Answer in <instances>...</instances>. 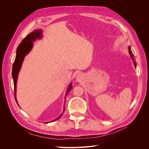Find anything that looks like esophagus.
I'll return each instance as SVG.
<instances>
[{
	"mask_svg": "<svg viewBox=\"0 0 149 149\" xmlns=\"http://www.w3.org/2000/svg\"><path fill=\"white\" fill-rule=\"evenodd\" d=\"M82 79H83V77H82L81 75H80V74H79V75H77V78H76V80H77V81L80 82V81L82 80Z\"/></svg>",
	"mask_w": 149,
	"mask_h": 149,
	"instance_id": "obj_1",
	"label": "esophagus"
}]
</instances>
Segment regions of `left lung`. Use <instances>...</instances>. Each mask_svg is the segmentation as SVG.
<instances>
[{"label":"left lung","mask_w":149,"mask_h":149,"mask_svg":"<svg viewBox=\"0 0 149 149\" xmlns=\"http://www.w3.org/2000/svg\"><path fill=\"white\" fill-rule=\"evenodd\" d=\"M128 49H129V54H130V57H131V58H132V60H133V62H134V65H135V67L136 68V61H135L134 55L132 54V51H131V49H130V46H129Z\"/></svg>","instance_id":"1"}]
</instances>
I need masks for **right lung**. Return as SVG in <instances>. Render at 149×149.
I'll list each match as a JSON object with an SVG mask.
<instances>
[{
  "label": "right lung",
  "instance_id": "add662e5",
  "mask_svg": "<svg viewBox=\"0 0 149 149\" xmlns=\"http://www.w3.org/2000/svg\"><path fill=\"white\" fill-rule=\"evenodd\" d=\"M42 29H35L34 30L33 32L29 33L28 35L26 36V37L23 39L21 43L18 46L17 51H16V57H15L14 64L13 65V70H12V76L14 81V97L15 100L16 101L18 106H19L17 100L16 98V88H17V81L18 79V74L21 69V66L22 65V63L24 58L26 55H28L29 52L31 51L33 46V42L36 41L37 39H41L43 37L42 36ZM72 83H70L69 84L68 87L66 90V92L65 94V98L66 96L68 95L69 92L72 89ZM63 111H65V107ZM62 113L58 117V118L56 120H53L52 121H55L57 120H58L60 117L62 116ZM48 123V122L46 123Z\"/></svg>",
  "mask_w": 149,
  "mask_h": 149
}]
</instances>
